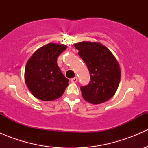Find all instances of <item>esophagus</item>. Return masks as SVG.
<instances>
[{"instance_id":"esophagus-1","label":"esophagus","mask_w":148,"mask_h":148,"mask_svg":"<svg viewBox=\"0 0 148 148\" xmlns=\"http://www.w3.org/2000/svg\"><path fill=\"white\" fill-rule=\"evenodd\" d=\"M77 81H78V78L77 77H74V78H72L71 79V82L72 83H76Z\"/></svg>"}]
</instances>
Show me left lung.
<instances>
[{
    "instance_id": "left-lung-1",
    "label": "left lung",
    "mask_w": 148,
    "mask_h": 148,
    "mask_svg": "<svg viewBox=\"0 0 148 148\" xmlns=\"http://www.w3.org/2000/svg\"><path fill=\"white\" fill-rule=\"evenodd\" d=\"M90 74L91 81L81 86L84 99L94 104L109 100L120 81V65L112 52L100 43L82 41L74 44Z\"/></svg>"
}]
</instances>
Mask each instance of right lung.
<instances>
[{
  "label": "right lung",
  "mask_w": 148,
  "mask_h": 148,
  "mask_svg": "<svg viewBox=\"0 0 148 148\" xmlns=\"http://www.w3.org/2000/svg\"><path fill=\"white\" fill-rule=\"evenodd\" d=\"M64 44L50 43L31 56L25 68V81L35 97L42 101L58 99L64 92L69 79L57 65V58L65 49Z\"/></svg>",
  "instance_id": "obj_1"
}]
</instances>
